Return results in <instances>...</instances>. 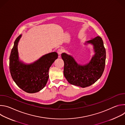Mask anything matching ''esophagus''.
Listing matches in <instances>:
<instances>
[{
  "label": "esophagus",
  "mask_w": 125,
  "mask_h": 125,
  "mask_svg": "<svg viewBox=\"0 0 125 125\" xmlns=\"http://www.w3.org/2000/svg\"><path fill=\"white\" fill-rule=\"evenodd\" d=\"M62 52H63L62 50H61V49H59L57 50V53H58V54L59 55H60L62 54Z\"/></svg>",
  "instance_id": "34e87169"
}]
</instances>
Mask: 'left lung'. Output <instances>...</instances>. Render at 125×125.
I'll list each match as a JSON object with an SVG mask.
<instances>
[{
  "instance_id": "obj_1",
  "label": "left lung",
  "mask_w": 125,
  "mask_h": 125,
  "mask_svg": "<svg viewBox=\"0 0 125 125\" xmlns=\"http://www.w3.org/2000/svg\"><path fill=\"white\" fill-rule=\"evenodd\" d=\"M93 44L95 54L87 64H78L72 56L63 53L61 57L64 62V75L72 84L85 87L96 82L102 76L105 66L106 50L100 37L86 42Z\"/></svg>"
}]
</instances>
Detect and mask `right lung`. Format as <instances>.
Wrapping results in <instances>:
<instances>
[{
    "mask_svg": "<svg viewBox=\"0 0 125 125\" xmlns=\"http://www.w3.org/2000/svg\"><path fill=\"white\" fill-rule=\"evenodd\" d=\"M20 34L14 42L9 57V69L11 77L22 90L28 93H37L45 86L49 68L58 58L57 53L53 52L42 56L30 64H25L19 59L18 44Z\"/></svg>",
    "mask_w": 125,
    "mask_h": 125,
    "instance_id": "obj_1",
    "label": "right lung"
}]
</instances>
